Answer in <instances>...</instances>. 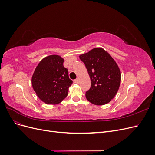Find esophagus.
I'll return each mask as SVG.
<instances>
[{
  "mask_svg": "<svg viewBox=\"0 0 155 155\" xmlns=\"http://www.w3.org/2000/svg\"><path fill=\"white\" fill-rule=\"evenodd\" d=\"M74 82L75 83H79V78H77V79H75V80H74Z\"/></svg>",
  "mask_w": 155,
  "mask_h": 155,
  "instance_id": "34e87169",
  "label": "esophagus"
}]
</instances>
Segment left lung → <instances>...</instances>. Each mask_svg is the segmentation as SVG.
<instances>
[{
  "label": "left lung",
  "mask_w": 155,
  "mask_h": 155,
  "mask_svg": "<svg viewBox=\"0 0 155 155\" xmlns=\"http://www.w3.org/2000/svg\"><path fill=\"white\" fill-rule=\"evenodd\" d=\"M85 64L91 81L86 92L87 100L96 105L109 103L118 92L121 82V72L114 59L101 48H95L79 55Z\"/></svg>",
  "instance_id": "left-lung-1"
}]
</instances>
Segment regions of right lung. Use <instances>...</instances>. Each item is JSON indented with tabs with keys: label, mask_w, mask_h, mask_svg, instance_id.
<instances>
[{
	"label": "right lung",
	"mask_w": 155,
	"mask_h": 155,
	"mask_svg": "<svg viewBox=\"0 0 155 155\" xmlns=\"http://www.w3.org/2000/svg\"><path fill=\"white\" fill-rule=\"evenodd\" d=\"M64 59L51 55L42 59L31 78V85L39 99L46 104H58L68 95L72 84L68 70L63 66Z\"/></svg>",
	"instance_id": "add662e5"
}]
</instances>
